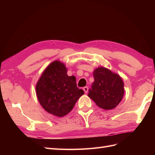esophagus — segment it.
<instances>
[{
  "instance_id": "1",
  "label": "esophagus",
  "mask_w": 155,
  "mask_h": 155,
  "mask_svg": "<svg viewBox=\"0 0 155 155\" xmlns=\"http://www.w3.org/2000/svg\"><path fill=\"white\" fill-rule=\"evenodd\" d=\"M83 91H84L85 93H87L88 91V87H84L83 88Z\"/></svg>"
}]
</instances>
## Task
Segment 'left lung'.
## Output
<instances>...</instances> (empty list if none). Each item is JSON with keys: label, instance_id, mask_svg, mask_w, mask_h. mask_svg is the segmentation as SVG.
Here are the masks:
<instances>
[{"label": "left lung", "instance_id": "obj_1", "mask_svg": "<svg viewBox=\"0 0 155 155\" xmlns=\"http://www.w3.org/2000/svg\"><path fill=\"white\" fill-rule=\"evenodd\" d=\"M94 78L88 96L98 107L105 110L116 107L123 99L124 83L119 75L109 69L98 67L93 72Z\"/></svg>", "mask_w": 155, "mask_h": 155}]
</instances>
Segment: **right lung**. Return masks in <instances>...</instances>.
<instances>
[{
    "instance_id": "add662e5",
    "label": "right lung",
    "mask_w": 155,
    "mask_h": 155,
    "mask_svg": "<svg viewBox=\"0 0 155 155\" xmlns=\"http://www.w3.org/2000/svg\"><path fill=\"white\" fill-rule=\"evenodd\" d=\"M62 62H51L42 72L36 85L41 106L48 113L62 117L70 113L84 91L77 87L74 76L68 77Z\"/></svg>"
}]
</instances>
